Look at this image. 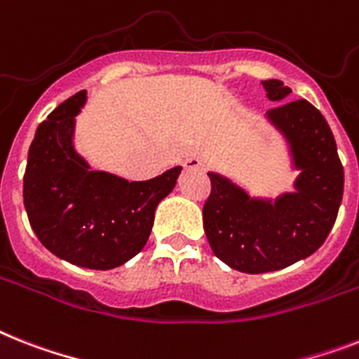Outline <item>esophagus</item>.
I'll list each match as a JSON object with an SVG mask.
<instances>
[{"label":"esophagus","mask_w":359,"mask_h":359,"mask_svg":"<svg viewBox=\"0 0 359 359\" xmlns=\"http://www.w3.org/2000/svg\"><path fill=\"white\" fill-rule=\"evenodd\" d=\"M203 168V160L199 156H189L184 160V170H201Z\"/></svg>","instance_id":"obj_1"}]
</instances>
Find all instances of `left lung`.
Segmentation results:
<instances>
[{
	"instance_id": "left-lung-1",
	"label": "left lung",
	"mask_w": 359,
	"mask_h": 359,
	"mask_svg": "<svg viewBox=\"0 0 359 359\" xmlns=\"http://www.w3.org/2000/svg\"><path fill=\"white\" fill-rule=\"evenodd\" d=\"M276 104L264 119L284 140L290 168L299 171L293 191L256 197L226 175L208 171L212 194L203 225L214 255L249 275L284 269L325 243L343 199V165L325 116L306 99L287 101L282 81H262Z\"/></svg>"
}]
</instances>
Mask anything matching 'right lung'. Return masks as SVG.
Masks as SVG:
<instances>
[{
	"instance_id": "1",
	"label": "right lung",
	"mask_w": 359,
	"mask_h": 359,
	"mask_svg": "<svg viewBox=\"0 0 359 359\" xmlns=\"http://www.w3.org/2000/svg\"><path fill=\"white\" fill-rule=\"evenodd\" d=\"M84 103L86 90L38 125L23 175V205L49 252L79 267L109 271L144 249L154 210L173 191L182 168L140 182L92 170L75 149V118Z\"/></svg>"
}]
</instances>
